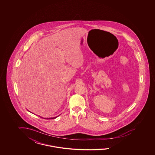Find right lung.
<instances>
[{
    "mask_svg": "<svg viewBox=\"0 0 155 155\" xmlns=\"http://www.w3.org/2000/svg\"><path fill=\"white\" fill-rule=\"evenodd\" d=\"M51 117V118H44V119H54V118H56V117Z\"/></svg>",
    "mask_w": 155,
    "mask_h": 155,
    "instance_id": "obj_1",
    "label": "right lung"
}]
</instances>
